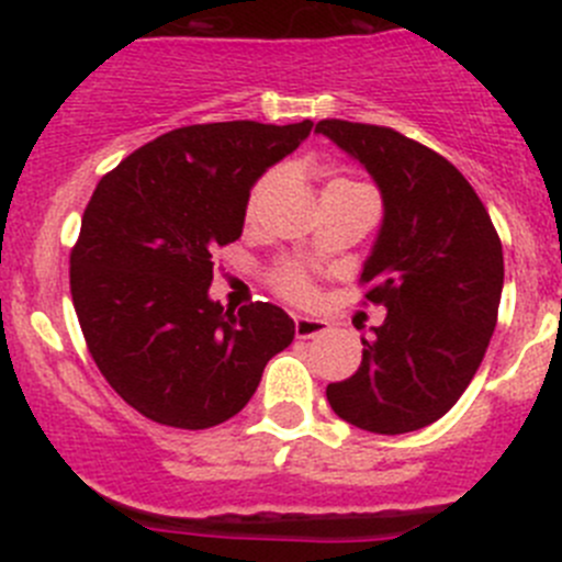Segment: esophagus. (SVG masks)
I'll use <instances>...</instances> for the list:
<instances>
[{"label": "esophagus", "mask_w": 562, "mask_h": 562, "mask_svg": "<svg viewBox=\"0 0 562 562\" xmlns=\"http://www.w3.org/2000/svg\"><path fill=\"white\" fill-rule=\"evenodd\" d=\"M328 331V323L321 321V317H307V315H296V337L299 339H313L321 337V334Z\"/></svg>", "instance_id": "34e87169"}]
</instances>
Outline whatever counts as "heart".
<instances>
[{
    "mask_svg": "<svg viewBox=\"0 0 562 562\" xmlns=\"http://www.w3.org/2000/svg\"><path fill=\"white\" fill-rule=\"evenodd\" d=\"M280 179V171H269L260 176L258 181L252 184V190H249L247 195V220L255 217V212H258L260 201H263L266 192L274 187V181ZM339 187H359V181H350V179H331L326 184V190H339ZM271 280V288H274L280 296L291 299V302H299V304H307L315 299V285H313V277L307 274V271L302 269L299 263H288V260H282V263H277L274 269H271L269 274Z\"/></svg>",
    "mask_w": 562,
    "mask_h": 562,
    "instance_id": "1",
    "label": "heart"
}]
</instances>
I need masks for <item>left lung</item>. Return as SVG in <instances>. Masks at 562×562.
<instances>
[{
  "label": "left lung",
  "mask_w": 562,
  "mask_h": 562,
  "mask_svg": "<svg viewBox=\"0 0 562 562\" xmlns=\"http://www.w3.org/2000/svg\"><path fill=\"white\" fill-rule=\"evenodd\" d=\"M315 130L370 171L386 209L359 280L386 321L361 339L359 370L328 383V405L367 432H413L446 416L481 367L501 307V236L470 181L429 146L342 119Z\"/></svg>",
  "instance_id": "obj_1"
}]
</instances>
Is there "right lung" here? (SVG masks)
<instances>
[{"mask_svg": "<svg viewBox=\"0 0 562 562\" xmlns=\"http://www.w3.org/2000/svg\"><path fill=\"white\" fill-rule=\"evenodd\" d=\"M313 122H212L171 130L94 187L70 252L83 339L111 389L176 429L228 422L296 323L269 302L239 313L209 299L214 249L245 228L249 187Z\"/></svg>", "mask_w": 562, "mask_h": 562, "instance_id": "1", "label": "right lung"}]
</instances>
